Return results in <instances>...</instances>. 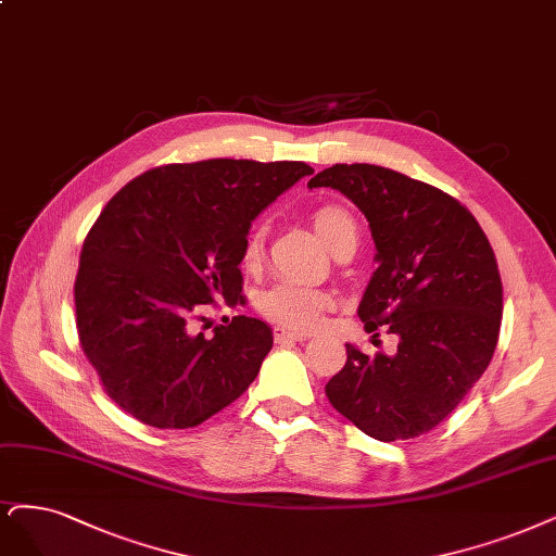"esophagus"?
<instances>
[{
  "label": "esophagus",
  "mask_w": 556,
  "mask_h": 556,
  "mask_svg": "<svg viewBox=\"0 0 556 556\" xmlns=\"http://www.w3.org/2000/svg\"><path fill=\"white\" fill-rule=\"evenodd\" d=\"M274 338H276L278 344H287V342H303V340H308L311 336L303 333V331H292V329L278 327V329H274Z\"/></svg>",
  "instance_id": "1"
}]
</instances>
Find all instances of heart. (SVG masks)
I'll list each match as a JSON object with an SVG mask.
<instances>
[{
    "label": "heart",
    "instance_id": "b5f03b06",
    "mask_svg": "<svg viewBox=\"0 0 556 556\" xmlns=\"http://www.w3.org/2000/svg\"><path fill=\"white\" fill-rule=\"evenodd\" d=\"M313 227L319 235V239L331 248V253L344 241H356V220L352 218L350 212H344L342 206L336 204H324L315 208L313 216ZM264 227L255 225L251 232L245 235L243 241V264H255L262 257L264 251ZM331 294L327 290H319V287L313 285H303V282H276L269 290H264L257 294L255 305L257 311L280 327H290V329H313L319 324L321 315L331 308Z\"/></svg>",
    "mask_w": 556,
    "mask_h": 556
}]
</instances>
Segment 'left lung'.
<instances>
[{
    "label": "left lung",
    "mask_w": 556,
    "mask_h": 556,
    "mask_svg": "<svg viewBox=\"0 0 556 556\" xmlns=\"http://www.w3.org/2000/svg\"><path fill=\"white\" fill-rule=\"evenodd\" d=\"M333 188L370 225L377 269L358 303L366 329L389 327L397 352L363 354L331 377V405L379 442L437 428L490 366L504 290L492 245L455 198L370 163L321 169L308 188Z\"/></svg>",
    "instance_id": "1"
}]
</instances>
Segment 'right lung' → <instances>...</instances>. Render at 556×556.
<instances>
[{
    "label": "right lung",
    "instance_id": "1",
    "mask_svg": "<svg viewBox=\"0 0 556 556\" xmlns=\"http://www.w3.org/2000/svg\"><path fill=\"white\" fill-rule=\"evenodd\" d=\"M313 167L212 159L149 169L114 195L75 278L80 344L108 395L151 428H195L235 402L274 348L271 327L232 317L212 338L188 324L241 296L251 223Z\"/></svg>",
    "mask_w": 556,
    "mask_h": 556
}]
</instances>
